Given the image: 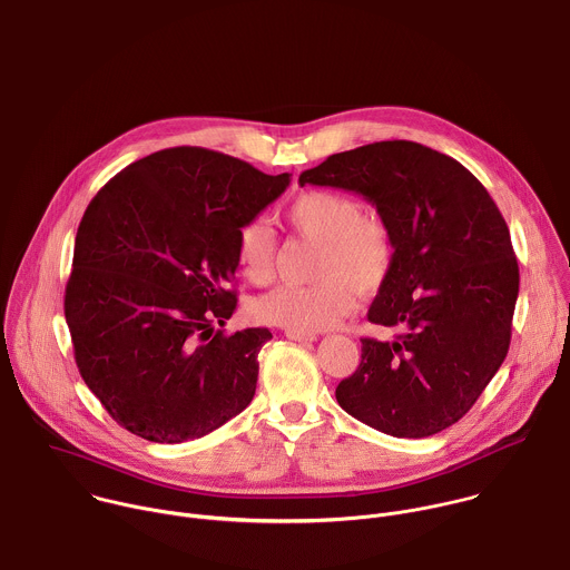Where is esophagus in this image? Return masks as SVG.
<instances>
[{
    "mask_svg": "<svg viewBox=\"0 0 570 570\" xmlns=\"http://www.w3.org/2000/svg\"><path fill=\"white\" fill-rule=\"evenodd\" d=\"M285 336L292 338V341H298V343H312L316 341L314 334H307V332H298V330H285Z\"/></svg>",
    "mask_w": 570,
    "mask_h": 570,
    "instance_id": "1",
    "label": "esophagus"
}]
</instances>
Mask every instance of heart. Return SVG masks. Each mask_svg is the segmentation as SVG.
I'll list each match as a JSON object with an SVG mask.
<instances>
[{
	"mask_svg": "<svg viewBox=\"0 0 570 570\" xmlns=\"http://www.w3.org/2000/svg\"><path fill=\"white\" fill-rule=\"evenodd\" d=\"M287 223L301 236L318 243L312 276L316 283L278 287L252 305L256 321L265 325L323 332L334 327L354 307V292L374 294L394 265V234L390 225L363 214L356 198L316 189L292 200ZM236 258L243 276L254 285H267L276 276V236L263 220H249L236 238Z\"/></svg>",
	"mask_w": 570,
	"mask_h": 570,
	"instance_id": "obj_1",
	"label": "heart"
}]
</instances>
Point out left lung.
<instances>
[{"mask_svg":"<svg viewBox=\"0 0 570 570\" xmlns=\"http://www.w3.org/2000/svg\"><path fill=\"white\" fill-rule=\"evenodd\" d=\"M298 183L363 196L394 234V265L367 321L399 334L361 338L338 405L392 436L421 439L456 423L508 354L519 294L494 200L454 158L410 140L334 154Z\"/></svg>","mask_w":570,"mask_h":570,"instance_id":"1","label":"left lung"}]
</instances>
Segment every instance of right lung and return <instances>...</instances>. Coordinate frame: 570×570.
Instances as JSON below:
<instances>
[{
  "instance_id": "obj_1",
  "label": "right lung",
  "mask_w": 570,
  "mask_h": 570,
  "mask_svg": "<svg viewBox=\"0 0 570 570\" xmlns=\"http://www.w3.org/2000/svg\"><path fill=\"white\" fill-rule=\"evenodd\" d=\"M289 187V174L200 147L156 151L111 178L76 236L65 316L89 390L129 432L200 439L254 399L267 327L214 330L236 309L227 289L236 238Z\"/></svg>"
}]
</instances>
